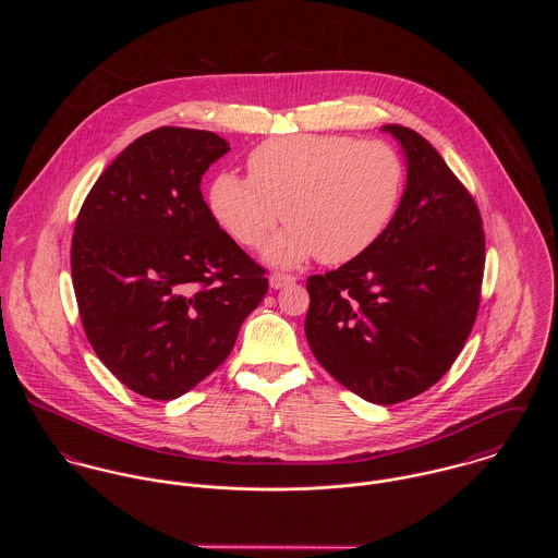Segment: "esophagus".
Masks as SVG:
<instances>
[{
    "mask_svg": "<svg viewBox=\"0 0 558 558\" xmlns=\"http://www.w3.org/2000/svg\"><path fill=\"white\" fill-rule=\"evenodd\" d=\"M294 281H296V277L286 275V272H272V275H270V288H272V290H281V288H286V286H292Z\"/></svg>",
    "mask_w": 558,
    "mask_h": 558,
    "instance_id": "1",
    "label": "esophagus"
}]
</instances>
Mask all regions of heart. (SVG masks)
Listing matches in <instances>:
<instances>
[{"label": "heart", "instance_id": "1", "mask_svg": "<svg viewBox=\"0 0 558 558\" xmlns=\"http://www.w3.org/2000/svg\"><path fill=\"white\" fill-rule=\"evenodd\" d=\"M248 178L223 171L210 184V213L244 246H259L281 219L290 226L266 257L294 266L318 255L348 264L369 251L398 213L405 167L378 140L283 135L246 159Z\"/></svg>", "mask_w": 558, "mask_h": 558}]
</instances>
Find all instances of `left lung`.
Returning <instances> with one entry per match:
<instances>
[{"instance_id":"1","label":"left lung","mask_w":558,"mask_h":558,"mask_svg":"<svg viewBox=\"0 0 558 558\" xmlns=\"http://www.w3.org/2000/svg\"><path fill=\"white\" fill-rule=\"evenodd\" d=\"M405 155L398 213L361 257L307 279L305 335L345 389L391 405L436 385L477 318L485 236L473 195L416 131L387 124Z\"/></svg>"}]
</instances>
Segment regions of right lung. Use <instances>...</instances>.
Here are the masks:
<instances>
[{"label": "right lung", "mask_w": 558, "mask_h": 558, "mask_svg": "<svg viewBox=\"0 0 558 558\" xmlns=\"http://www.w3.org/2000/svg\"><path fill=\"white\" fill-rule=\"evenodd\" d=\"M228 150L210 131L160 126L126 146L81 206V324L105 367L144 398H180L210 376L268 290L199 189Z\"/></svg>", "instance_id": "obj_1"}]
</instances>
